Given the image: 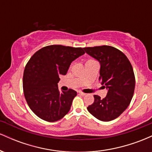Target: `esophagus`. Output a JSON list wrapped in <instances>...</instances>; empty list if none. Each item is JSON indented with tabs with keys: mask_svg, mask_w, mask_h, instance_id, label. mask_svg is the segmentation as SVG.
Here are the masks:
<instances>
[{
	"mask_svg": "<svg viewBox=\"0 0 152 152\" xmlns=\"http://www.w3.org/2000/svg\"><path fill=\"white\" fill-rule=\"evenodd\" d=\"M78 94H80V95H81V96H85V95H86V94L83 93V92H81V91H78Z\"/></svg>",
	"mask_w": 152,
	"mask_h": 152,
	"instance_id": "obj_1",
	"label": "esophagus"
}]
</instances>
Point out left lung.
<instances>
[{
    "instance_id": "obj_1",
    "label": "left lung",
    "mask_w": 152,
    "mask_h": 152,
    "mask_svg": "<svg viewBox=\"0 0 152 152\" xmlns=\"http://www.w3.org/2000/svg\"><path fill=\"white\" fill-rule=\"evenodd\" d=\"M101 65L99 81L108 89L105 98L94 95V102L87 107L88 112L102 121L114 120L129 105L135 88V76L132 64L125 54L113 46L83 48Z\"/></svg>"
}]
</instances>
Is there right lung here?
I'll return each mask as SVG.
<instances>
[{"mask_svg": "<svg viewBox=\"0 0 152 152\" xmlns=\"http://www.w3.org/2000/svg\"><path fill=\"white\" fill-rule=\"evenodd\" d=\"M84 53L82 48L51 45L31 56L24 70L23 88L26 102L36 116L54 122L68 114L77 93L73 89L61 92L59 76L66 75L71 62Z\"/></svg>", "mask_w": 152, "mask_h": 152, "instance_id": "right-lung-1", "label": "right lung"}]
</instances>
